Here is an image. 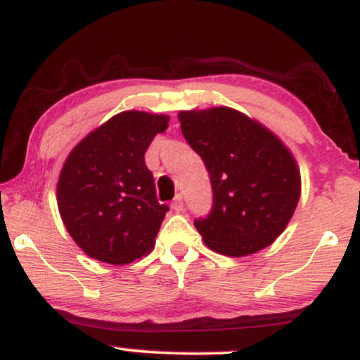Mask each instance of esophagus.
<instances>
[{
    "mask_svg": "<svg viewBox=\"0 0 360 360\" xmlns=\"http://www.w3.org/2000/svg\"><path fill=\"white\" fill-rule=\"evenodd\" d=\"M171 208L174 210L176 213L183 212V210H184V203H183V196H181V194H177V196L174 198V201H172V203H171Z\"/></svg>",
    "mask_w": 360,
    "mask_h": 360,
    "instance_id": "esophagus-1",
    "label": "esophagus"
}]
</instances>
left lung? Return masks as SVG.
Segmentation results:
<instances>
[{"mask_svg":"<svg viewBox=\"0 0 360 360\" xmlns=\"http://www.w3.org/2000/svg\"><path fill=\"white\" fill-rule=\"evenodd\" d=\"M177 118L212 181V212L194 220L206 245L230 257L266 249L298 206L295 157L271 130L226 106L179 111Z\"/></svg>","mask_w":360,"mask_h":360,"instance_id":"1","label":"left lung"}]
</instances>
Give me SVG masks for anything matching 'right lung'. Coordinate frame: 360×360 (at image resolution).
I'll return each mask as SVG.
<instances>
[{"label": "right lung", "mask_w": 360, "mask_h": 360, "mask_svg": "<svg viewBox=\"0 0 360 360\" xmlns=\"http://www.w3.org/2000/svg\"><path fill=\"white\" fill-rule=\"evenodd\" d=\"M167 115L123 111L72 148L57 183V205L72 240L89 257L130 264L152 250L169 212L155 196L146 150Z\"/></svg>", "instance_id": "1"}]
</instances>
